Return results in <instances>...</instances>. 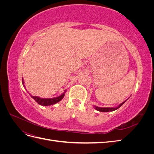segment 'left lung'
I'll list each match as a JSON object with an SVG mask.
<instances>
[{
	"instance_id": "1",
	"label": "left lung",
	"mask_w": 154,
	"mask_h": 154,
	"mask_svg": "<svg viewBox=\"0 0 154 154\" xmlns=\"http://www.w3.org/2000/svg\"><path fill=\"white\" fill-rule=\"evenodd\" d=\"M127 100H125L123 103H121L117 107H105V108H103V107H99V106H94V109L97 110V111H100V112H112V111H114L117 110L118 109H119V107L122 106Z\"/></svg>"
}]
</instances>
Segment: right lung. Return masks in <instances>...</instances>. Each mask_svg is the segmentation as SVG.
<instances>
[{"mask_svg":"<svg viewBox=\"0 0 154 154\" xmlns=\"http://www.w3.org/2000/svg\"><path fill=\"white\" fill-rule=\"evenodd\" d=\"M22 84L23 85L24 84V80H23V79H22ZM24 87H25L24 85ZM65 92H64L63 94L60 95V96L53 97V98H41V97L38 96H31V94L30 96L36 101V103H38L39 105H42V106H49L51 105H54L55 103H58V102H59L60 101H61L65 96Z\"/></svg>","mask_w":154,"mask_h":154,"instance_id":"add662e5","label":"right lung"}]
</instances>
